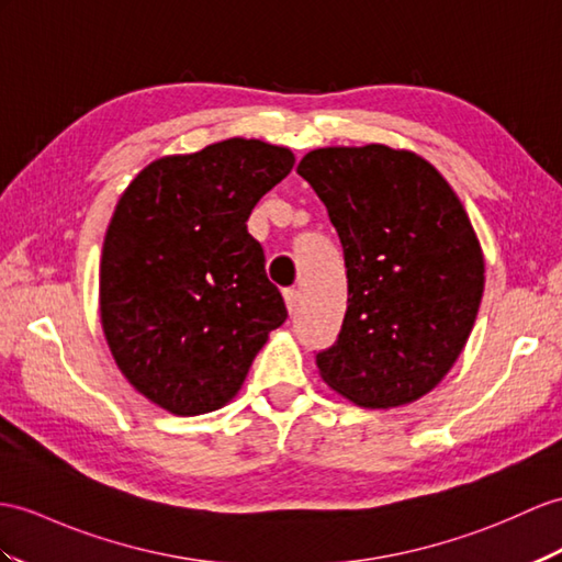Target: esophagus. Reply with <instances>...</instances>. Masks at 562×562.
Returning a JSON list of instances; mask_svg holds the SVG:
<instances>
[{"mask_svg": "<svg viewBox=\"0 0 562 562\" xmlns=\"http://www.w3.org/2000/svg\"><path fill=\"white\" fill-rule=\"evenodd\" d=\"M283 297H285V307H289V312L293 314L297 310V303H300V293L295 289H285Z\"/></svg>", "mask_w": 562, "mask_h": 562, "instance_id": "34e87169", "label": "esophagus"}]
</instances>
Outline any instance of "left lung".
I'll list each match as a JSON object with an SVG mask.
<instances>
[{
  "label": "left lung",
  "instance_id": "obj_1",
  "mask_svg": "<svg viewBox=\"0 0 562 562\" xmlns=\"http://www.w3.org/2000/svg\"><path fill=\"white\" fill-rule=\"evenodd\" d=\"M297 173L326 204L346 257L348 310L319 374L362 407L439 386L468 344L484 255L462 202L427 159L386 145L319 147Z\"/></svg>",
  "mask_w": 562,
  "mask_h": 562
}]
</instances>
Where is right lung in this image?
<instances>
[{
    "instance_id": "right-lung-1",
    "label": "right lung",
    "mask_w": 562,
    "mask_h": 562,
    "mask_svg": "<svg viewBox=\"0 0 562 562\" xmlns=\"http://www.w3.org/2000/svg\"><path fill=\"white\" fill-rule=\"evenodd\" d=\"M293 164L289 147L231 138L153 161L121 195L102 245L100 317L147 401L183 417L226 405L289 317L245 222Z\"/></svg>"
}]
</instances>
